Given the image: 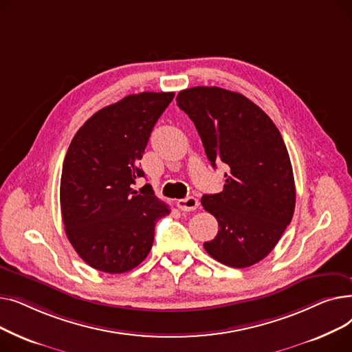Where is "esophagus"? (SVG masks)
<instances>
[{
  "mask_svg": "<svg viewBox=\"0 0 352 352\" xmlns=\"http://www.w3.org/2000/svg\"><path fill=\"white\" fill-rule=\"evenodd\" d=\"M199 206V202L197 198L194 197H187V198H182L177 201V207L181 211H195Z\"/></svg>",
  "mask_w": 352,
  "mask_h": 352,
  "instance_id": "esophagus-1",
  "label": "esophagus"
}]
</instances>
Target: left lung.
Listing matches in <instances>:
<instances>
[{"mask_svg": "<svg viewBox=\"0 0 352 352\" xmlns=\"http://www.w3.org/2000/svg\"><path fill=\"white\" fill-rule=\"evenodd\" d=\"M177 105L188 114L212 166L223 161L224 190L201 198L218 221L204 243L218 263L251 267L274 250L289 226L295 184L281 133L264 111L239 92L218 87L179 91Z\"/></svg>", "mask_w": 352, "mask_h": 352, "instance_id": "obj_1", "label": "left lung"}]
</instances>
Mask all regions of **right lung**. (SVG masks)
<instances>
[{"mask_svg":"<svg viewBox=\"0 0 352 352\" xmlns=\"http://www.w3.org/2000/svg\"><path fill=\"white\" fill-rule=\"evenodd\" d=\"M174 92H141L96 113L72 138L63 164L60 202L71 245L92 268L122 274L140 265L155 223L170 214L138 166L153 128Z\"/></svg>","mask_w":352,"mask_h":352,"instance_id":"obj_1","label":"right lung"}]
</instances>
